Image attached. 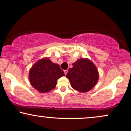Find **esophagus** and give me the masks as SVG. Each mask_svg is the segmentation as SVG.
Masks as SVG:
<instances>
[{"label":"esophagus","mask_w":131,"mask_h":131,"mask_svg":"<svg viewBox=\"0 0 131 131\" xmlns=\"http://www.w3.org/2000/svg\"><path fill=\"white\" fill-rule=\"evenodd\" d=\"M64 73H65V75H66V74L67 73V72H68V70H64Z\"/></svg>","instance_id":"34e87169"}]
</instances>
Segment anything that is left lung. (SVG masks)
I'll return each mask as SVG.
<instances>
[{"instance_id": "left-lung-1", "label": "left lung", "mask_w": 131, "mask_h": 131, "mask_svg": "<svg viewBox=\"0 0 131 131\" xmlns=\"http://www.w3.org/2000/svg\"><path fill=\"white\" fill-rule=\"evenodd\" d=\"M72 66L66 75L72 88L83 93L91 90L97 83L99 77L95 64L89 59L82 58Z\"/></svg>"}]
</instances>
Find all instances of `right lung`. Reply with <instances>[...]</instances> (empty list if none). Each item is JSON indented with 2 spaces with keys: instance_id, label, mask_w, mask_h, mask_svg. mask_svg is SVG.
I'll list each match as a JSON object with an SVG mask.
<instances>
[{
  "instance_id": "1",
  "label": "right lung",
  "mask_w": 131,
  "mask_h": 131,
  "mask_svg": "<svg viewBox=\"0 0 131 131\" xmlns=\"http://www.w3.org/2000/svg\"><path fill=\"white\" fill-rule=\"evenodd\" d=\"M64 72L57 64L44 58L35 63L29 72V80L32 86L41 93H46L55 88L56 82Z\"/></svg>"
}]
</instances>
